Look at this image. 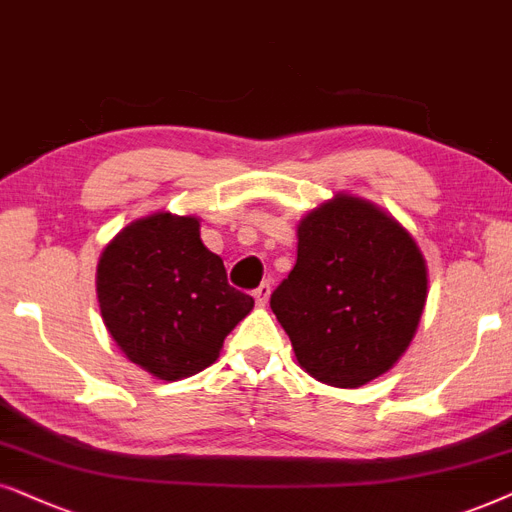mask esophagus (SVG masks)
Listing matches in <instances>:
<instances>
[{
	"label": "esophagus",
	"mask_w": 512,
	"mask_h": 512,
	"mask_svg": "<svg viewBox=\"0 0 512 512\" xmlns=\"http://www.w3.org/2000/svg\"><path fill=\"white\" fill-rule=\"evenodd\" d=\"M252 297H255L257 306H267L269 297H271V283H269V281H267V283H262L260 288H257L255 292H252Z\"/></svg>",
	"instance_id": "obj_1"
}]
</instances>
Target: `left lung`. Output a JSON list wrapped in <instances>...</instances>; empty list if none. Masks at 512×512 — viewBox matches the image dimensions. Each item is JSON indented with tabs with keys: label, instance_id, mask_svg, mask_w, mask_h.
<instances>
[{
	"label": "left lung",
	"instance_id": "obj_1",
	"mask_svg": "<svg viewBox=\"0 0 512 512\" xmlns=\"http://www.w3.org/2000/svg\"><path fill=\"white\" fill-rule=\"evenodd\" d=\"M426 297V260L410 231L377 203L342 192L299 220L297 262L271 311L304 372L358 388L407 351Z\"/></svg>",
	"mask_w": 512,
	"mask_h": 512
}]
</instances>
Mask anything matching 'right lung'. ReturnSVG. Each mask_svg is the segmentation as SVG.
<instances>
[{
  "mask_svg": "<svg viewBox=\"0 0 512 512\" xmlns=\"http://www.w3.org/2000/svg\"><path fill=\"white\" fill-rule=\"evenodd\" d=\"M199 222L168 210L140 217L105 245L95 274L107 332L131 363L163 381L213 365L224 337L255 306L227 283Z\"/></svg>",
  "mask_w": 512,
  "mask_h": 512,
  "instance_id": "add662e5",
  "label": "right lung"
}]
</instances>
